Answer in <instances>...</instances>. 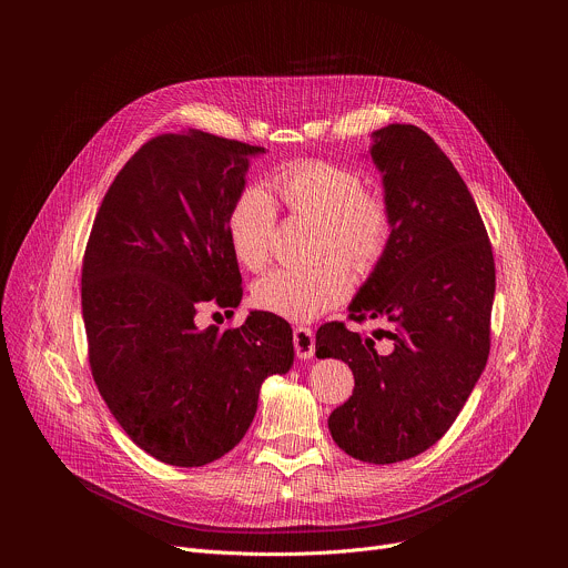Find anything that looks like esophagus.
<instances>
[{
  "label": "esophagus",
  "mask_w": 568,
  "mask_h": 568,
  "mask_svg": "<svg viewBox=\"0 0 568 568\" xmlns=\"http://www.w3.org/2000/svg\"><path fill=\"white\" fill-rule=\"evenodd\" d=\"M294 351L298 359H310L314 355V331L298 326L294 328Z\"/></svg>",
  "instance_id": "obj_1"
}]
</instances>
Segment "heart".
I'll use <instances>...</instances> for the list:
<instances>
[{"mask_svg":"<svg viewBox=\"0 0 568 568\" xmlns=\"http://www.w3.org/2000/svg\"><path fill=\"white\" fill-rule=\"evenodd\" d=\"M274 193L292 215L321 224L318 256L310 270H276L261 278L252 298L261 310L292 321H312L342 305L353 276L346 265L364 276L384 258L393 235V211L382 193L364 189V180L328 161H294L272 180ZM278 209L274 197L258 186L242 191L226 217L233 256L250 272H263L272 261Z\"/></svg>","mask_w":568,"mask_h":568,"instance_id":"1","label":"heart"}]
</instances>
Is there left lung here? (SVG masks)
<instances>
[{"label":"left lung","instance_id":"8db88e82","mask_svg":"<svg viewBox=\"0 0 568 568\" xmlns=\"http://www.w3.org/2000/svg\"><path fill=\"white\" fill-rule=\"evenodd\" d=\"M371 156L393 211L384 258L351 303V321L384 318L362 337L342 321L316 331V357L355 375L353 395L328 427L353 458L407 460L454 425L490 355L495 256L476 202L449 156L416 125L373 132ZM392 342L377 354L374 339Z\"/></svg>","mask_w":568,"mask_h":568}]
</instances>
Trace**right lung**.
<instances>
[{"mask_svg":"<svg viewBox=\"0 0 568 568\" xmlns=\"http://www.w3.org/2000/svg\"><path fill=\"white\" fill-rule=\"evenodd\" d=\"M258 152L202 130L159 134L94 217L80 287L92 377L123 432L161 463L200 467L231 452L265 377L294 362L290 323L272 312L222 333L195 326L206 305H240L226 217Z\"/></svg>","mask_w":568,"mask_h":568,"instance_id":"1","label":"right lung"}]
</instances>
